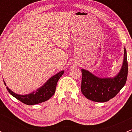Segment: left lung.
I'll use <instances>...</instances> for the list:
<instances>
[{
	"label": "left lung",
	"instance_id": "left-lung-1",
	"mask_svg": "<svg viewBox=\"0 0 132 132\" xmlns=\"http://www.w3.org/2000/svg\"><path fill=\"white\" fill-rule=\"evenodd\" d=\"M81 91L86 98L93 102H105L114 98L124 87L128 76L126 50H124L123 66L114 78H100L82 69Z\"/></svg>",
	"mask_w": 132,
	"mask_h": 132
}]
</instances>
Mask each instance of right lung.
I'll use <instances>...</instances> for the list:
<instances>
[{
    "label": "right lung",
    "mask_w": 132,
    "mask_h": 132,
    "mask_svg": "<svg viewBox=\"0 0 132 132\" xmlns=\"http://www.w3.org/2000/svg\"><path fill=\"white\" fill-rule=\"evenodd\" d=\"M64 71H61L58 73L53 76L52 77L48 80L47 82L40 88L38 89L36 91L32 92L30 94L26 95H20L13 93L7 87H6L7 90L13 96L16 98L17 100L20 101L22 103L28 105H32L38 104L42 103L50 99L54 94L56 89L57 83L60 77L62 75ZM4 82L5 86H6Z\"/></svg>",
    "instance_id": "obj_1"
}]
</instances>
